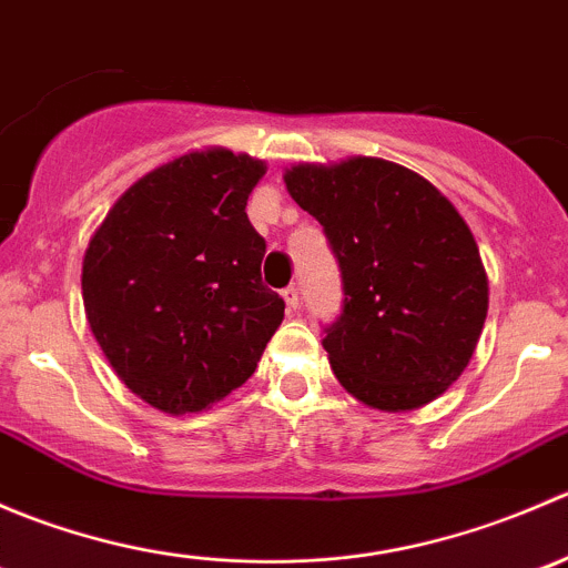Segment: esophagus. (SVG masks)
<instances>
[{
	"instance_id": "1",
	"label": "esophagus",
	"mask_w": 568,
	"mask_h": 568,
	"mask_svg": "<svg viewBox=\"0 0 568 568\" xmlns=\"http://www.w3.org/2000/svg\"><path fill=\"white\" fill-rule=\"evenodd\" d=\"M283 300H285V307H288L291 313H296V307H300V291H296L294 285H288V288L283 291Z\"/></svg>"
}]
</instances>
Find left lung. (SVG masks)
<instances>
[{
	"instance_id": "1",
	"label": "left lung",
	"mask_w": 568,
	"mask_h": 568,
	"mask_svg": "<svg viewBox=\"0 0 568 568\" xmlns=\"http://www.w3.org/2000/svg\"><path fill=\"white\" fill-rule=\"evenodd\" d=\"M283 181L341 263L346 300L324 348L343 390L379 412L448 393L489 311L484 261L456 205L415 170L376 156L291 164Z\"/></svg>"
}]
</instances>
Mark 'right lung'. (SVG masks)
<instances>
[{"label":"right lung","instance_id":"right-lung-1","mask_svg":"<svg viewBox=\"0 0 568 568\" xmlns=\"http://www.w3.org/2000/svg\"><path fill=\"white\" fill-rule=\"evenodd\" d=\"M266 162L200 148L136 178L82 261L84 316L131 393L168 415L214 406L255 374L285 302L261 283L247 197Z\"/></svg>","mask_w":568,"mask_h":568}]
</instances>
